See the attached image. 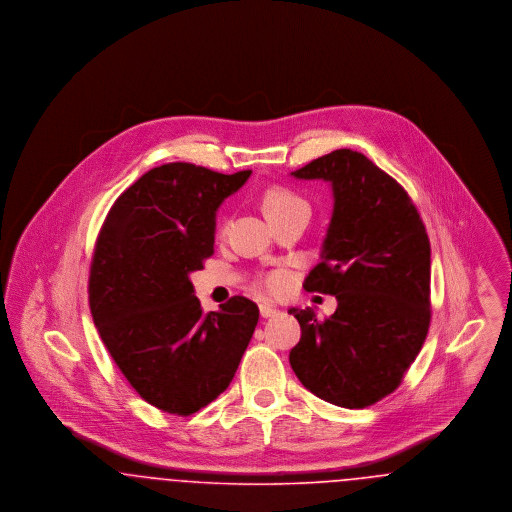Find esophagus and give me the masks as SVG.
<instances>
[{
	"instance_id": "esophagus-1",
	"label": "esophagus",
	"mask_w": 512,
	"mask_h": 512,
	"mask_svg": "<svg viewBox=\"0 0 512 512\" xmlns=\"http://www.w3.org/2000/svg\"><path fill=\"white\" fill-rule=\"evenodd\" d=\"M259 313H261V317L270 318L274 317V315H278V311L274 309V307H270L267 303H263V305H259Z\"/></svg>"
}]
</instances>
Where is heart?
<instances>
[{"label": "heart", "mask_w": 512, "mask_h": 512, "mask_svg": "<svg viewBox=\"0 0 512 512\" xmlns=\"http://www.w3.org/2000/svg\"><path fill=\"white\" fill-rule=\"evenodd\" d=\"M263 209L268 220L286 217L295 211L309 213V203L299 194H295L290 188L284 186H270L263 194ZM263 288L270 293L282 292L288 284L286 276L282 272H270L263 278Z\"/></svg>", "instance_id": "heart-1"}]
</instances>
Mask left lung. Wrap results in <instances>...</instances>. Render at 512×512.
<instances>
[{
  "instance_id": "obj_1",
  "label": "left lung",
  "mask_w": 512,
  "mask_h": 512,
  "mask_svg": "<svg viewBox=\"0 0 512 512\" xmlns=\"http://www.w3.org/2000/svg\"><path fill=\"white\" fill-rule=\"evenodd\" d=\"M292 176L332 184L334 211L307 292L336 295L318 320L290 309L301 340L290 351L299 382L320 399L365 409L397 390L430 328V240L413 199L363 153L336 149Z\"/></svg>"
}]
</instances>
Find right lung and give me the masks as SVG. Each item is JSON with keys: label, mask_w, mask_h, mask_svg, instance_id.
Masks as SVG:
<instances>
[{"label": "right lung", "mask_w": 512, "mask_h": 512, "mask_svg": "<svg viewBox=\"0 0 512 512\" xmlns=\"http://www.w3.org/2000/svg\"><path fill=\"white\" fill-rule=\"evenodd\" d=\"M249 174L155 167L117 197L99 230L88 280L94 324L130 386L165 413L190 416L215 401L255 332L253 301L234 295L205 315L190 282L215 251L220 203Z\"/></svg>", "instance_id": "add662e5"}]
</instances>
